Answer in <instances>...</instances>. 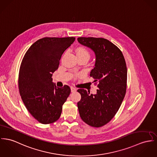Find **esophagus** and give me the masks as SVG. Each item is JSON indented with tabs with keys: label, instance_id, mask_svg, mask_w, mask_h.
<instances>
[{
	"label": "esophagus",
	"instance_id": "esophagus-1",
	"mask_svg": "<svg viewBox=\"0 0 157 157\" xmlns=\"http://www.w3.org/2000/svg\"><path fill=\"white\" fill-rule=\"evenodd\" d=\"M76 89L75 88H74V87H73V86L71 87V92H72V93H74V92H75V91H76Z\"/></svg>",
	"mask_w": 157,
	"mask_h": 157
}]
</instances>
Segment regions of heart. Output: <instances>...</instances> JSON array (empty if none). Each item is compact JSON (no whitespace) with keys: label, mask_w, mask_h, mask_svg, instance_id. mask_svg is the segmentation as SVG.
<instances>
[{"label":"heart","mask_w":157,"mask_h":157,"mask_svg":"<svg viewBox=\"0 0 157 157\" xmlns=\"http://www.w3.org/2000/svg\"><path fill=\"white\" fill-rule=\"evenodd\" d=\"M76 52L78 57H86L90 58V54L88 50L84 47H79L76 49Z\"/></svg>","instance_id":"b5f03b06"}]
</instances>
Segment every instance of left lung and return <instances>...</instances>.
<instances>
[{
    "label": "left lung",
    "instance_id": "obj_1",
    "mask_svg": "<svg viewBox=\"0 0 157 157\" xmlns=\"http://www.w3.org/2000/svg\"><path fill=\"white\" fill-rule=\"evenodd\" d=\"M78 41L96 54L95 67L90 76L98 88L96 94L78 90L81 95L78 108L82 120L98 128L110 121L121 106L127 90L126 63L121 50L106 39L79 37Z\"/></svg>",
    "mask_w": 157,
    "mask_h": 157
}]
</instances>
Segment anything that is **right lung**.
<instances>
[{"mask_svg": "<svg viewBox=\"0 0 157 157\" xmlns=\"http://www.w3.org/2000/svg\"><path fill=\"white\" fill-rule=\"evenodd\" d=\"M75 37H45L32 44L22 60L18 75L20 94L27 110L39 122L48 124L60 117L62 106L71 94L68 85L54 86L52 73Z\"/></svg>", "mask_w": 157, "mask_h": 157, "instance_id": "obj_1", "label": "right lung"}]
</instances>
